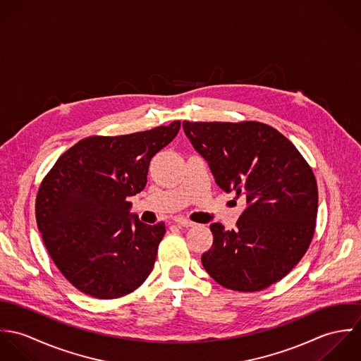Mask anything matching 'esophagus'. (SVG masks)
Wrapping results in <instances>:
<instances>
[{
    "label": "esophagus",
    "mask_w": 361,
    "mask_h": 361,
    "mask_svg": "<svg viewBox=\"0 0 361 361\" xmlns=\"http://www.w3.org/2000/svg\"><path fill=\"white\" fill-rule=\"evenodd\" d=\"M173 222H175L178 226H183V228H190V226L195 225L192 221H189V219H186V218H182V216H175V218H173Z\"/></svg>",
    "instance_id": "obj_1"
}]
</instances>
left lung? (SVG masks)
Here are the masks:
<instances>
[{"label": "left lung", "instance_id": "left-lung-1", "mask_svg": "<svg viewBox=\"0 0 361 361\" xmlns=\"http://www.w3.org/2000/svg\"><path fill=\"white\" fill-rule=\"evenodd\" d=\"M195 150L226 193L245 196L236 228L211 224L214 240L202 256L224 288L257 292L282 279L309 249L318 189L298 149L261 122H183Z\"/></svg>", "mask_w": 361, "mask_h": 361}]
</instances>
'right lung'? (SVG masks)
Returning <instances> with one entry per match:
<instances>
[{
    "instance_id": "1",
    "label": "right lung",
    "mask_w": 361,
    "mask_h": 361,
    "mask_svg": "<svg viewBox=\"0 0 361 361\" xmlns=\"http://www.w3.org/2000/svg\"><path fill=\"white\" fill-rule=\"evenodd\" d=\"M179 129L173 121L125 136L86 137L42 182L39 231L58 269L80 292L116 299L150 275L165 225L143 224L128 199L145 189L152 158Z\"/></svg>"
}]
</instances>
